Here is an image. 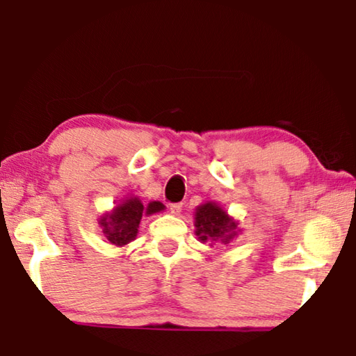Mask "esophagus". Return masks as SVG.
<instances>
[{"instance_id": "obj_1", "label": "esophagus", "mask_w": 356, "mask_h": 356, "mask_svg": "<svg viewBox=\"0 0 356 356\" xmlns=\"http://www.w3.org/2000/svg\"><path fill=\"white\" fill-rule=\"evenodd\" d=\"M182 208H184V203H172L171 207H169V209H171V213L176 214V216H179V214L182 213Z\"/></svg>"}]
</instances>
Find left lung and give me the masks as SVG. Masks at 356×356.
Wrapping results in <instances>:
<instances>
[{
    "label": "left lung",
    "mask_w": 356,
    "mask_h": 356,
    "mask_svg": "<svg viewBox=\"0 0 356 356\" xmlns=\"http://www.w3.org/2000/svg\"><path fill=\"white\" fill-rule=\"evenodd\" d=\"M237 224L214 202L200 204L195 211V234L203 243H230L238 234Z\"/></svg>",
    "instance_id": "obj_1"
}]
</instances>
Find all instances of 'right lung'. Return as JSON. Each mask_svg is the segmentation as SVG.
Returning <instances> with one entry per match:
<instances>
[{
  "label": "right lung",
  "instance_id": "obj_1",
  "mask_svg": "<svg viewBox=\"0 0 356 356\" xmlns=\"http://www.w3.org/2000/svg\"><path fill=\"white\" fill-rule=\"evenodd\" d=\"M166 208L161 202H149L147 207L137 197H130L118 204L111 213L103 214L99 224L103 227L104 237L114 247H124L135 240L138 232V224L142 216L159 213Z\"/></svg>",
  "mask_w": 356,
  "mask_h": 356
}]
</instances>
